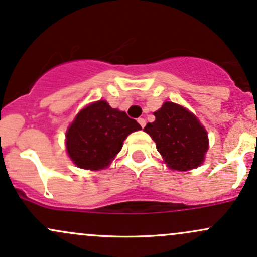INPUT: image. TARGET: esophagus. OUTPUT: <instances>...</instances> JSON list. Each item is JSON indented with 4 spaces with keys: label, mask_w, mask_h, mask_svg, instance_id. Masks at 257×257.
<instances>
[{
    "label": "esophagus",
    "mask_w": 257,
    "mask_h": 257,
    "mask_svg": "<svg viewBox=\"0 0 257 257\" xmlns=\"http://www.w3.org/2000/svg\"><path fill=\"white\" fill-rule=\"evenodd\" d=\"M137 121H139V123L141 125V127H145V126H146V120H145V118L140 117Z\"/></svg>",
    "instance_id": "esophagus-1"
}]
</instances>
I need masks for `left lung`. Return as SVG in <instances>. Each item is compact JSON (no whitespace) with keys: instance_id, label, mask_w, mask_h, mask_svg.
Returning <instances> with one entry per match:
<instances>
[{"instance_id":"8db88e82","label":"left lung","mask_w":257,"mask_h":257,"mask_svg":"<svg viewBox=\"0 0 257 257\" xmlns=\"http://www.w3.org/2000/svg\"><path fill=\"white\" fill-rule=\"evenodd\" d=\"M154 116L156 121L148 122L143 131L156 142L167 164L180 172L197 168L208 150V137L195 115L178 104L165 101Z\"/></svg>"}]
</instances>
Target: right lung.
Segmentation results:
<instances>
[{"instance_id":"obj_1","label":"right lung","mask_w":257,"mask_h":257,"mask_svg":"<svg viewBox=\"0 0 257 257\" xmlns=\"http://www.w3.org/2000/svg\"><path fill=\"white\" fill-rule=\"evenodd\" d=\"M141 128L126 112L99 100L78 112L66 134V148L77 167L98 170L121 151L123 140L131 132Z\"/></svg>"}]
</instances>
